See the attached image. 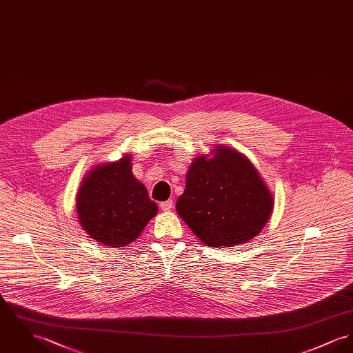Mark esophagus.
Listing matches in <instances>:
<instances>
[{
    "label": "esophagus",
    "instance_id": "obj_1",
    "mask_svg": "<svg viewBox=\"0 0 353 353\" xmlns=\"http://www.w3.org/2000/svg\"><path fill=\"white\" fill-rule=\"evenodd\" d=\"M159 206H161V209L163 212H170L174 208V202H172V199H168V201H165V202H161Z\"/></svg>",
    "mask_w": 353,
    "mask_h": 353
}]
</instances>
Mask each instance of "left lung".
I'll use <instances>...</instances> for the list:
<instances>
[{
  "instance_id": "8db88e82",
  "label": "left lung",
  "mask_w": 353,
  "mask_h": 353,
  "mask_svg": "<svg viewBox=\"0 0 353 353\" xmlns=\"http://www.w3.org/2000/svg\"><path fill=\"white\" fill-rule=\"evenodd\" d=\"M214 158L190 165L176 212L208 246L230 248L253 239L268 222L273 198L242 154L216 147Z\"/></svg>"
}]
</instances>
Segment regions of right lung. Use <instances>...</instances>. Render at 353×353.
Here are the masks:
<instances>
[{
  "label": "right lung",
  "instance_id": "add662e5",
  "mask_svg": "<svg viewBox=\"0 0 353 353\" xmlns=\"http://www.w3.org/2000/svg\"><path fill=\"white\" fill-rule=\"evenodd\" d=\"M81 226L96 242L120 248L141 235L158 206L131 172V157L97 165L84 179L76 199Z\"/></svg>",
  "mask_w": 353,
  "mask_h": 353
}]
</instances>
